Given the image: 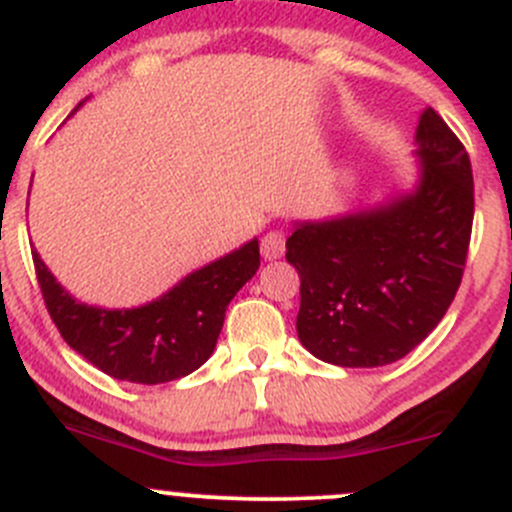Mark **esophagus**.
<instances>
[{
    "instance_id": "obj_1",
    "label": "esophagus",
    "mask_w": 512,
    "mask_h": 512,
    "mask_svg": "<svg viewBox=\"0 0 512 512\" xmlns=\"http://www.w3.org/2000/svg\"><path fill=\"white\" fill-rule=\"evenodd\" d=\"M262 257L265 260H280L285 255V232L282 230H270L265 237H262Z\"/></svg>"
}]
</instances>
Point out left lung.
<instances>
[{"label": "left lung", "instance_id": "8db88e82", "mask_svg": "<svg viewBox=\"0 0 512 512\" xmlns=\"http://www.w3.org/2000/svg\"><path fill=\"white\" fill-rule=\"evenodd\" d=\"M414 193L374 210L297 223L287 262L299 272V342L349 369L399 361L451 307L473 230L466 148L433 108L416 128Z\"/></svg>", "mask_w": 512, "mask_h": 512}]
</instances>
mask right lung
<instances>
[{
  "mask_svg": "<svg viewBox=\"0 0 512 512\" xmlns=\"http://www.w3.org/2000/svg\"><path fill=\"white\" fill-rule=\"evenodd\" d=\"M81 106V103H79ZM41 297L64 342L113 379L165 384L203 366L213 354L225 309L260 267V245L200 267L156 302L133 309H101L76 302L32 252Z\"/></svg>",
  "mask_w": 512,
  "mask_h": 512,
  "instance_id": "obj_1",
  "label": "right lung"
}]
</instances>
